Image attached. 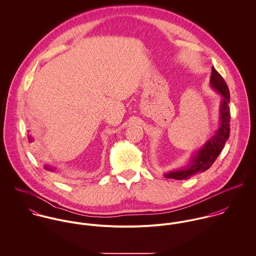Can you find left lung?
I'll list each match as a JSON object with an SVG mask.
<instances>
[{"label": "left lung", "mask_w": 256, "mask_h": 256, "mask_svg": "<svg viewBox=\"0 0 256 256\" xmlns=\"http://www.w3.org/2000/svg\"><path fill=\"white\" fill-rule=\"evenodd\" d=\"M211 84L224 98L220 106V123L219 130L217 131L215 136L212 137L205 144V146L198 150L196 156L191 160L190 164H188V166L185 170L166 174V178H172V180H189L194 174L207 170L215 162L222 150L224 148L226 142L230 137V113L228 108L230 92L224 80L214 67H212Z\"/></svg>", "instance_id": "left-lung-1"}]
</instances>
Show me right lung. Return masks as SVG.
I'll use <instances>...</instances> for the list:
<instances>
[{"instance_id":"right-lung-1","label":"right lung","mask_w":256,"mask_h":256,"mask_svg":"<svg viewBox=\"0 0 256 256\" xmlns=\"http://www.w3.org/2000/svg\"><path fill=\"white\" fill-rule=\"evenodd\" d=\"M28 139H30V142H32V136H28Z\"/></svg>"}]
</instances>
